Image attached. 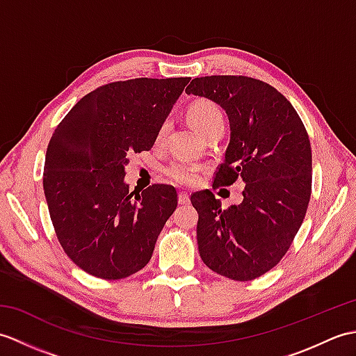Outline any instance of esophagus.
Listing matches in <instances>:
<instances>
[{
    "label": "esophagus",
    "instance_id": "obj_1",
    "mask_svg": "<svg viewBox=\"0 0 356 356\" xmlns=\"http://www.w3.org/2000/svg\"><path fill=\"white\" fill-rule=\"evenodd\" d=\"M179 203L180 205H188V203H190V194L179 193Z\"/></svg>",
    "mask_w": 356,
    "mask_h": 356
}]
</instances>
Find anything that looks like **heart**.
<instances>
[{"mask_svg": "<svg viewBox=\"0 0 356 356\" xmlns=\"http://www.w3.org/2000/svg\"><path fill=\"white\" fill-rule=\"evenodd\" d=\"M188 119L193 124V127L197 130L202 136H205L211 130H214L217 127L225 128V118L222 110L217 107L214 102L211 101H195L188 108ZM166 130H168V124H162L161 130L157 133V142H161ZM166 174L180 185H193L199 176V168L193 163H188L184 161L172 162L168 168H166Z\"/></svg>", "mask_w": 356, "mask_h": 356, "instance_id": "obj_1", "label": "heart"}]
</instances>
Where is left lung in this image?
<instances>
[{
    "label": "left lung",
    "instance_id": "1",
    "mask_svg": "<svg viewBox=\"0 0 356 356\" xmlns=\"http://www.w3.org/2000/svg\"><path fill=\"white\" fill-rule=\"evenodd\" d=\"M185 92L220 105L229 119L214 186L245 184L243 200L228 209L211 191L191 195L200 257L217 274L249 282L283 259L303 223L312 188L309 136L292 104L263 81L205 76Z\"/></svg>",
    "mask_w": 356,
    "mask_h": 356
}]
</instances>
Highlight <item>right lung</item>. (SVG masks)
<instances>
[{"label":"right lung","mask_w":356,"mask_h":356,"mask_svg":"<svg viewBox=\"0 0 356 356\" xmlns=\"http://www.w3.org/2000/svg\"><path fill=\"white\" fill-rule=\"evenodd\" d=\"M190 78L111 82L86 95L45 153L44 194L56 237L87 274L120 280L147 266L177 193L125 182L128 156L153 148Z\"/></svg>","instance_id":"add662e5"}]
</instances>
